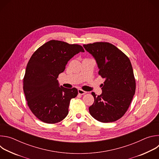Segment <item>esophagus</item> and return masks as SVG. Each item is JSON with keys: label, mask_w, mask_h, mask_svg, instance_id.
I'll return each instance as SVG.
<instances>
[{"label": "esophagus", "mask_w": 159, "mask_h": 159, "mask_svg": "<svg viewBox=\"0 0 159 159\" xmlns=\"http://www.w3.org/2000/svg\"><path fill=\"white\" fill-rule=\"evenodd\" d=\"M78 93H79V94H80V95H84V94H86L87 92H86V91H84V90H83L81 89H78Z\"/></svg>", "instance_id": "esophagus-1"}]
</instances>
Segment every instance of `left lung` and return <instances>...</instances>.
<instances>
[{
	"label": "left lung",
	"mask_w": 159,
	"mask_h": 159,
	"mask_svg": "<svg viewBox=\"0 0 159 159\" xmlns=\"http://www.w3.org/2000/svg\"><path fill=\"white\" fill-rule=\"evenodd\" d=\"M83 47L96 59L99 75L105 79L102 94L93 92L94 102L89 108L94 119L102 123L114 122L127 111L135 93L136 82L129 58L115 45L96 42Z\"/></svg>",
	"instance_id": "1"
}]
</instances>
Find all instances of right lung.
Returning <instances> with one entry per match:
<instances>
[{"label":"right lung","instance_id":"1","mask_svg":"<svg viewBox=\"0 0 159 159\" xmlns=\"http://www.w3.org/2000/svg\"><path fill=\"white\" fill-rule=\"evenodd\" d=\"M84 52L79 44L50 40L38 48L30 58L23 79L28 106L41 121L60 122L69 113L70 100L78 94L76 88L59 87L58 75L75 55Z\"/></svg>","mask_w":159,"mask_h":159}]
</instances>
